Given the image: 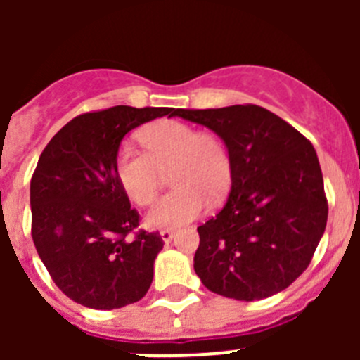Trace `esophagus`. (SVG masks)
Wrapping results in <instances>:
<instances>
[{
    "instance_id": "esophagus-1",
    "label": "esophagus",
    "mask_w": 360,
    "mask_h": 360,
    "mask_svg": "<svg viewBox=\"0 0 360 360\" xmlns=\"http://www.w3.org/2000/svg\"><path fill=\"white\" fill-rule=\"evenodd\" d=\"M160 238L165 241V243H169V241L174 238V231H173V229H162Z\"/></svg>"
}]
</instances>
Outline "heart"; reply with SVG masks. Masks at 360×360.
<instances>
[{"mask_svg": "<svg viewBox=\"0 0 360 360\" xmlns=\"http://www.w3.org/2000/svg\"><path fill=\"white\" fill-rule=\"evenodd\" d=\"M148 153L129 144L120 146L115 173L126 195L136 205H149L158 195L160 171L173 165L169 184L174 187L149 211L151 227H180L207 209L231 187L232 162L227 148L212 133L180 120H160L142 133Z\"/></svg>", "mask_w": 360, "mask_h": 360, "instance_id": "1", "label": "heart"}]
</instances>
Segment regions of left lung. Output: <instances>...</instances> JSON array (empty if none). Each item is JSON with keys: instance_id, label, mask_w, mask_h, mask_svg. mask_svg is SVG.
I'll return each mask as SVG.
<instances>
[{"instance_id": "left-lung-1", "label": "left lung", "mask_w": 360, "mask_h": 360, "mask_svg": "<svg viewBox=\"0 0 360 360\" xmlns=\"http://www.w3.org/2000/svg\"><path fill=\"white\" fill-rule=\"evenodd\" d=\"M212 129L232 162L224 209L198 227L195 272L214 294L256 301L310 265L328 219L319 158L290 124L256 104L173 110Z\"/></svg>"}]
</instances>
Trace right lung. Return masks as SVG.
<instances>
[{
  "mask_svg": "<svg viewBox=\"0 0 360 360\" xmlns=\"http://www.w3.org/2000/svg\"><path fill=\"white\" fill-rule=\"evenodd\" d=\"M171 111L113 106L82 113L41 153L30 180L32 240L53 283L82 307L122 308L151 287L164 241L158 232L135 231L141 216L117 178L115 157L126 133Z\"/></svg>",
  "mask_w": 360,
  "mask_h": 360,
  "instance_id": "right-lung-1",
  "label": "right lung"
}]
</instances>
